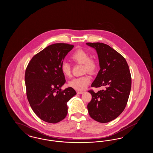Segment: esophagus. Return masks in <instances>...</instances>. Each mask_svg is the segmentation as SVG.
I'll use <instances>...</instances> for the list:
<instances>
[{"label": "esophagus", "instance_id": "esophagus-1", "mask_svg": "<svg viewBox=\"0 0 153 153\" xmlns=\"http://www.w3.org/2000/svg\"><path fill=\"white\" fill-rule=\"evenodd\" d=\"M84 92H83V91H77V94H80V95L84 94Z\"/></svg>", "mask_w": 153, "mask_h": 153}]
</instances>
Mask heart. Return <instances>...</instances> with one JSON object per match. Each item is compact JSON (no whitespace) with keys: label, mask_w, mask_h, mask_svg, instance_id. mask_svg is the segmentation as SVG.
<instances>
[{"label":"heart","mask_w":153,"mask_h":153,"mask_svg":"<svg viewBox=\"0 0 153 153\" xmlns=\"http://www.w3.org/2000/svg\"><path fill=\"white\" fill-rule=\"evenodd\" d=\"M71 59L74 62L82 64L83 72H88L91 74H94L97 69V63L95 59L90 58V55L87 51L78 49L74 51L71 56ZM61 69L62 73L65 76H69L71 73V66L66 63L64 62L61 66ZM91 77L88 75H84L79 77L74 78L68 82L69 87L73 89L81 91L85 89L89 84Z\"/></svg>","instance_id":"b5f03b06"}]
</instances>
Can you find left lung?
Returning <instances> with one entry per match:
<instances>
[{
  "label": "left lung",
  "mask_w": 153,
  "mask_h": 153,
  "mask_svg": "<svg viewBox=\"0 0 153 153\" xmlns=\"http://www.w3.org/2000/svg\"><path fill=\"white\" fill-rule=\"evenodd\" d=\"M86 44L96 51L100 68L91 87L104 88L97 93L88 91L92 95L88 104V112L96 121L108 123L119 117L127 105L131 88L129 67L126 59L109 45Z\"/></svg>",
  "instance_id": "1"
}]
</instances>
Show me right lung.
<instances>
[{"label": "right lung", "mask_w": 153, "mask_h": 153, "mask_svg": "<svg viewBox=\"0 0 153 153\" xmlns=\"http://www.w3.org/2000/svg\"><path fill=\"white\" fill-rule=\"evenodd\" d=\"M73 45L52 44L36 54L26 68L25 84L30 105L41 120L56 123L65 117L67 102L76 94L68 87L61 90L65 83L61 66Z\"/></svg>", "instance_id": "right-lung-1"}]
</instances>
